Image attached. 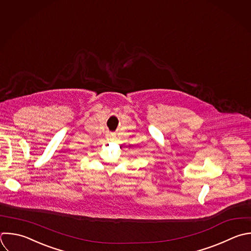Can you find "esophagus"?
Wrapping results in <instances>:
<instances>
[{
	"label": "esophagus",
	"mask_w": 251,
	"mask_h": 251,
	"mask_svg": "<svg viewBox=\"0 0 251 251\" xmlns=\"http://www.w3.org/2000/svg\"><path fill=\"white\" fill-rule=\"evenodd\" d=\"M107 138H108V140L113 141V140L116 139V134H115V133H109L108 136H107Z\"/></svg>",
	"instance_id": "1"
}]
</instances>
